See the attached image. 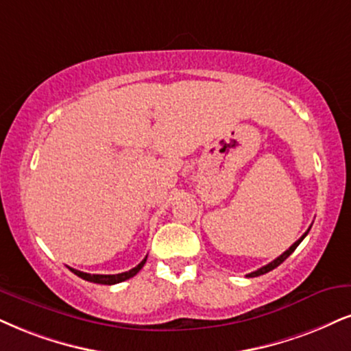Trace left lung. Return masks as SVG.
Wrapping results in <instances>:
<instances>
[{"mask_svg": "<svg viewBox=\"0 0 351 351\" xmlns=\"http://www.w3.org/2000/svg\"><path fill=\"white\" fill-rule=\"evenodd\" d=\"M309 229H311V228H309ZM309 229H308V231H306V232H304V234H302V236L300 237V239H298V241L295 242V244H293V245H291V247H289L288 250H285V252H283V254H281V255H280V257H276L274 262L267 263V265H265V267L258 268V270H255V271H252V274H249V275H247V276H249V278H252V276H261V275H265V274H268V271H270V270H274V268H276V267H278V265H280V263H283L285 261H287V258L289 257V255H291L293 252H295V249L298 247V245H300V244H301V241H302V239H304V237H306V236H308Z\"/></svg>", "mask_w": 351, "mask_h": 351, "instance_id": "left-lung-1", "label": "left lung"}]
</instances>
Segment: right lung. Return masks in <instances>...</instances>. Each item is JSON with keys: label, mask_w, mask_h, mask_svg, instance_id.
<instances>
[{"label": "right lung", "mask_w": 351, "mask_h": 351, "mask_svg": "<svg viewBox=\"0 0 351 351\" xmlns=\"http://www.w3.org/2000/svg\"><path fill=\"white\" fill-rule=\"evenodd\" d=\"M146 258H148V255H146L143 261L138 263L135 268H132V270L128 271H123V274H117V275H90V274H84V271H80V270H75V268H70L73 274L80 276V278H83L86 281H90V283H99V285H115V283H122V281L132 278V276H135L138 271L141 270L143 265L146 263Z\"/></svg>", "instance_id": "add662e5"}]
</instances>
